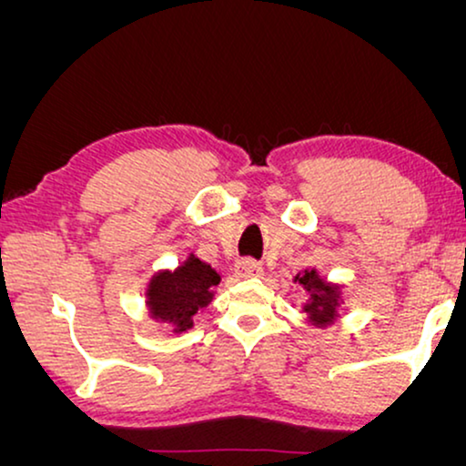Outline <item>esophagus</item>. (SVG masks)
Instances as JSON below:
<instances>
[{"label":"esophagus","instance_id":"esophagus-1","mask_svg":"<svg viewBox=\"0 0 466 466\" xmlns=\"http://www.w3.org/2000/svg\"><path fill=\"white\" fill-rule=\"evenodd\" d=\"M238 273L244 278L260 276V273H263V265L257 263V260H252V258H244L238 263Z\"/></svg>","mask_w":466,"mask_h":466}]
</instances>
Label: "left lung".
Masks as SVG:
<instances>
[{"label":"left lung","instance_id":"obj_1","mask_svg":"<svg viewBox=\"0 0 466 466\" xmlns=\"http://www.w3.org/2000/svg\"><path fill=\"white\" fill-rule=\"evenodd\" d=\"M295 282L303 284L305 290L311 292V301L305 305V311L309 314V320L314 324L333 322L337 318V301H339V289L337 286L324 284L318 278L316 271H305L303 276H297Z\"/></svg>","mask_w":466,"mask_h":466}]
</instances>
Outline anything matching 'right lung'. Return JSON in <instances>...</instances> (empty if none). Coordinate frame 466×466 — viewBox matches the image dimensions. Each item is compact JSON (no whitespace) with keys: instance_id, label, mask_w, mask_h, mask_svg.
Listing matches in <instances>:
<instances>
[{"instance_id":"add662e5","label":"right lung","mask_w":466,"mask_h":466,"mask_svg":"<svg viewBox=\"0 0 466 466\" xmlns=\"http://www.w3.org/2000/svg\"><path fill=\"white\" fill-rule=\"evenodd\" d=\"M220 276L203 260L190 257L176 271H161L148 286L152 318L171 322L176 333L193 327V316L212 301Z\"/></svg>"}]
</instances>
